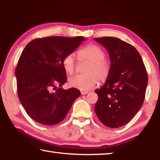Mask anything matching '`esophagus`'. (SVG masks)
<instances>
[{
	"instance_id": "34e87169",
	"label": "esophagus",
	"mask_w": 160,
	"mask_h": 160,
	"mask_svg": "<svg viewBox=\"0 0 160 160\" xmlns=\"http://www.w3.org/2000/svg\"><path fill=\"white\" fill-rule=\"evenodd\" d=\"M88 93V91H81V94H82V95H85V94Z\"/></svg>"
}]
</instances>
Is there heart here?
I'll return each instance as SVG.
<instances>
[{"label": "heart", "mask_w": 160, "mask_h": 160, "mask_svg": "<svg viewBox=\"0 0 160 160\" xmlns=\"http://www.w3.org/2000/svg\"><path fill=\"white\" fill-rule=\"evenodd\" d=\"M81 61H90L87 66L85 75H78L70 78L68 85L82 91L92 90L100 81L106 80L109 77L111 65L105 59V53L101 47L95 44H89L83 47L78 52ZM63 67L68 74L72 75L76 68V58L73 53L65 56L62 61Z\"/></svg>", "instance_id": "obj_1"}]
</instances>
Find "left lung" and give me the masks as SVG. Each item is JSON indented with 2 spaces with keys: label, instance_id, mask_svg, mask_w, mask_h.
<instances>
[{
  "label": "left lung",
  "instance_id": "8db88e82",
  "mask_svg": "<svg viewBox=\"0 0 160 160\" xmlns=\"http://www.w3.org/2000/svg\"><path fill=\"white\" fill-rule=\"evenodd\" d=\"M109 53L111 72L104 85L96 90L94 111L104 126L118 128L128 123L141 108L148 85V73L134 47L118 38H94Z\"/></svg>",
  "mask_w": 160,
  "mask_h": 160
}]
</instances>
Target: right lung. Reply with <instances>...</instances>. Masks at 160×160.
Wrapping results in <instances>:
<instances>
[{
    "label": "right lung",
    "mask_w": 160,
    "mask_h": 160,
    "mask_svg": "<svg viewBox=\"0 0 160 160\" xmlns=\"http://www.w3.org/2000/svg\"><path fill=\"white\" fill-rule=\"evenodd\" d=\"M85 40L83 37L38 38L24 48L15 69L18 94L27 113L37 123H60L80 96L76 88H61L67 81L62 61Z\"/></svg>",
    "instance_id": "add662e5"
}]
</instances>
